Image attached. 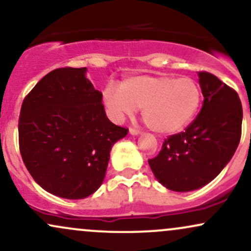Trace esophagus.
<instances>
[{
	"label": "esophagus",
	"instance_id": "34e87169",
	"mask_svg": "<svg viewBox=\"0 0 251 251\" xmlns=\"http://www.w3.org/2000/svg\"><path fill=\"white\" fill-rule=\"evenodd\" d=\"M140 133H142V132H140L139 129H137V128H134V127H129V134L138 135V134H140Z\"/></svg>",
	"mask_w": 251,
	"mask_h": 251
}]
</instances>
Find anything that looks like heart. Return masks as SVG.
<instances>
[{
  "mask_svg": "<svg viewBox=\"0 0 251 251\" xmlns=\"http://www.w3.org/2000/svg\"><path fill=\"white\" fill-rule=\"evenodd\" d=\"M102 97L114 122H123L139 107L150 128L171 134L194 120L201 101V91L197 81L188 76L139 75L125 79L120 86L109 83Z\"/></svg>",
  "mask_w": 251,
  "mask_h": 251,
  "instance_id": "1",
  "label": "heart"
}]
</instances>
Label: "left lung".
<instances>
[{
  "instance_id": "obj_1",
  "label": "left lung",
  "mask_w": 251,
  "mask_h": 251,
  "mask_svg": "<svg viewBox=\"0 0 251 251\" xmlns=\"http://www.w3.org/2000/svg\"><path fill=\"white\" fill-rule=\"evenodd\" d=\"M204 101L185 131L170 135L157 157L149 159L154 177L177 192L203 188L230 162L241 139L243 109L235 89L200 72Z\"/></svg>"
}]
</instances>
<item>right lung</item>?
I'll return each instance as SVG.
<instances>
[{
  "mask_svg": "<svg viewBox=\"0 0 251 251\" xmlns=\"http://www.w3.org/2000/svg\"><path fill=\"white\" fill-rule=\"evenodd\" d=\"M87 68H56L22 102L19 145L34 180L50 194L82 200L105 178L109 152L128 129L106 116Z\"/></svg>",
  "mask_w": 251,
  "mask_h": 251,
  "instance_id": "obj_1",
  "label": "right lung"
}]
</instances>
